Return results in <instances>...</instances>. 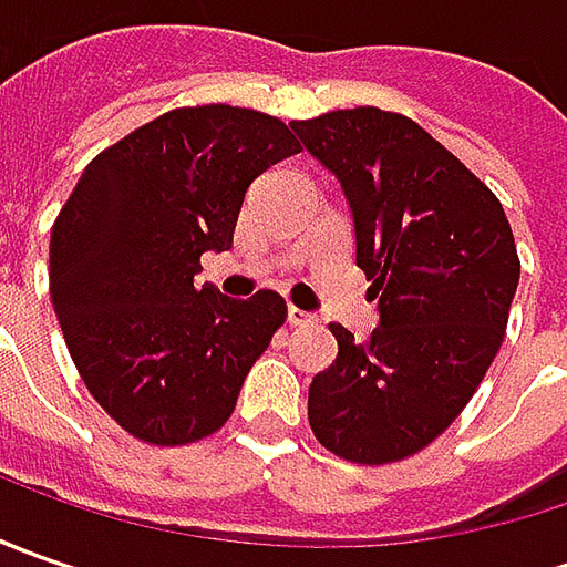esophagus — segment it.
<instances>
[{"label":"esophagus","mask_w":567,"mask_h":567,"mask_svg":"<svg viewBox=\"0 0 567 567\" xmlns=\"http://www.w3.org/2000/svg\"><path fill=\"white\" fill-rule=\"evenodd\" d=\"M287 321H290L293 328H309V324H316L318 318L312 316V312H302V309L290 306V309H287Z\"/></svg>","instance_id":"obj_1"}]
</instances>
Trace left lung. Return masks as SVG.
Masks as SVG:
<instances>
[{
	"label": "left lung",
	"instance_id": "left-lung-1",
	"mask_svg": "<svg viewBox=\"0 0 567 567\" xmlns=\"http://www.w3.org/2000/svg\"><path fill=\"white\" fill-rule=\"evenodd\" d=\"M293 128L340 179L381 312L365 343L331 324L338 360L312 379L309 425L350 464H394L461 416L505 340L520 280L512 224L492 188L401 113L357 106Z\"/></svg>",
	"mask_w": 567,
	"mask_h": 567
}]
</instances>
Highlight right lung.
<instances>
[{
	"label": "right lung",
	"instance_id": "obj_1",
	"mask_svg": "<svg viewBox=\"0 0 567 567\" xmlns=\"http://www.w3.org/2000/svg\"><path fill=\"white\" fill-rule=\"evenodd\" d=\"M299 151L290 125L246 106H179L84 166L50 236V296L94 401L147 445L227 423L287 302L195 287L227 251L251 179Z\"/></svg>",
	"mask_w": 567,
	"mask_h": 567
}]
</instances>
